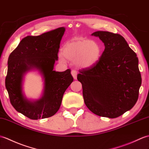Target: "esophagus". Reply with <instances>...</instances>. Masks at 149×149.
<instances>
[{
  "instance_id": "obj_1",
  "label": "esophagus",
  "mask_w": 149,
  "mask_h": 149,
  "mask_svg": "<svg viewBox=\"0 0 149 149\" xmlns=\"http://www.w3.org/2000/svg\"><path fill=\"white\" fill-rule=\"evenodd\" d=\"M71 74H72V76H73V77H74V79H77V71L75 70H72V72H71Z\"/></svg>"
}]
</instances>
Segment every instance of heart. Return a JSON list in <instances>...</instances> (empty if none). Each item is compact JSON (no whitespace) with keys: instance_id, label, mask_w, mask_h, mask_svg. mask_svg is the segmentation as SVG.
Wrapping results in <instances>:
<instances>
[{"instance_id":"obj_1","label":"heart","mask_w":149,"mask_h":149,"mask_svg":"<svg viewBox=\"0 0 149 149\" xmlns=\"http://www.w3.org/2000/svg\"><path fill=\"white\" fill-rule=\"evenodd\" d=\"M102 49L95 40L82 37H74L65 44L58 54L61 62L67 60L74 62L81 68H89L98 63L102 55Z\"/></svg>"}]
</instances>
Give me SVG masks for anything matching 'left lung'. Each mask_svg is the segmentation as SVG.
Instances as JSON below:
<instances>
[{"instance_id":"1","label":"left lung","mask_w":149,"mask_h":149,"mask_svg":"<svg viewBox=\"0 0 149 149\" xmlns=\"http://www.w3.org/2000/svg\"><path fill=\"white\" fill-rule=\"evenodd\" d=\"M105 49L94 66L79 71L84 103L99 116L116 118L131 110L141 84L136 54L119 34L98 31L91 34Z\"/></svg>"}]
</instances>
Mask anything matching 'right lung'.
Here are the masks:
<instances>
[{
  "instance_id": "add662e5",
  "label": "right lung",
  "mask_w": 149,
  "mask_h": 149,
  "mask_svg": "<svg viewBox=\"0 0 149 149\" xmlns=\"http://www.w3.org/2000/svg\"><path fill=\"white\" fill-rule=\"evenodd\" d=\"M65 31V27H60L38 36H27L9 56L5 83L10 102L16 111L31 119L54 116L74 81L70 69L53 70ZM32 70L39 72L43 81L42 95L36 100L28 99L23 91L24 76Z\"/></svg>"
}]
</instances>
